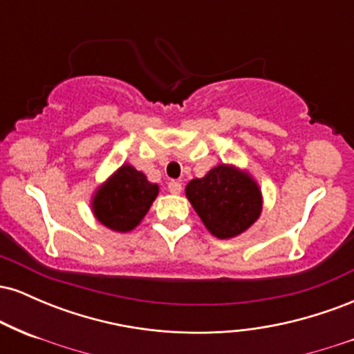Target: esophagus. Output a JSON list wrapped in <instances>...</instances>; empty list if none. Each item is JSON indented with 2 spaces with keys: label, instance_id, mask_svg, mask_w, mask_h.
Here are the masks:
<instances>
[{
  "label": "esophagus",
  "instance_id": "obj_1",
  "mask_svg": "<svg viewBox=\"0 0 354 354\" xmlns=\"http://www.w3.org/2000/svg\"><path fill=\"white\" fill-rule=\"evenodd\" d=\"M181 189H183V186H181V183L180 181H174V180H171L168 183V191L169 193H173V194H180L181 193Z\"/></svg>",
  "mask_w": 354,
  "mask_h": 354
}]
</instances>
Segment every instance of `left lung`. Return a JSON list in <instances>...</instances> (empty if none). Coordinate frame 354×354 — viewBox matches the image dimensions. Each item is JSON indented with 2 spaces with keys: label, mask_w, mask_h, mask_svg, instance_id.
<instances>
[{
  "label": "left lung",
  "mask_w": 354,
  "mask_h": 354,
  "mask_svg": "<svg viewBox=\"0 0 354 354\" xmlns=\"http://www.w3.org/2000/svg\"><path fill=\"white\" fill-rule=\"evenodd\" d=\"M185 191L203 225L219 239L245 233L263 209L258 183L231 165L214 166L206 176L191 180Z\"/></svg>",
  "instance_id": "left-lung-1"
}]
</instances>
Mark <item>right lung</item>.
Segmentation results:
<instances>
[{
  "label": "right lung",
  "mask_w": 354,
  "mask_h": 354,
  "mask_svg": "<svg viewBox=\"0 0 354 354\" xmlns=\"http://www.w3.org/2000/svg\"><path fill=\"white\" fill-rule=\"evenodd\" d=\"M158 185L131 165H123L96 189L93 213L106 228L126 233L136 228L158 196Z\"/></svg>",
  "instance_id": "right-lung-1"
}]
</instances>
